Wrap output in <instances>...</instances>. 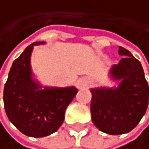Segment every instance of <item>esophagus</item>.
<instances>
[{"label": "esophagus", "instance_id": "esophagus-1", "mask_svg": "<svg viewBox=\"0 0 149 149\" xmlns=\"http://www.w3.org/2000/svg\"><path fill=\"white\" fill-rule=\"evenodd\" d=\"M89 83H90V81H89V78L87 77H82V78H79L77 80V87L78 88H85L87 87Z\"/></svg>", "mask_w": 149, "mask_h": 149}]
</instances>
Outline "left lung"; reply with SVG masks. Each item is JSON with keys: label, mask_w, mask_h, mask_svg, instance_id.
<instances>
[{"label": "left lung", "mask_w": 149, "mask_h": 149, "mask_svg": "<svg viewBox=\"0 0 149 149\" xmlns=\"http://www.w3.org/2000/svg\"><path fill=\"white\" fill-rule=\"evenodd\" d=\"M124 56L110 70V77L120 81L116 88H92V120L100 131L110 135L128 133L146 114L149 89L142 64L131 52L119 47Z\"/></svg>", "instance_id": "1"}]
</instances>
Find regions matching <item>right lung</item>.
I'll use <instances>...</instances> for the list:
<instances>
[{
    "label": "right lung",
    "mask_w": 149,
    "mask_h": 149,
    "mask_svg": "<svg viewBox=\"0 0 149 149\" xmlns=\"http://www.w3.org/2000/svg\"><path fill=\"white\" fill-rule=\"evenodd\" d=\"M34 42L13 62L4 84L3 103L7 118L23 134L41 138L55 132L64 122L65 111L77 89L44 87L32 77L30 56Z\"/></svg>",
    "instance_id": "obj_1"
}]
</instances>
